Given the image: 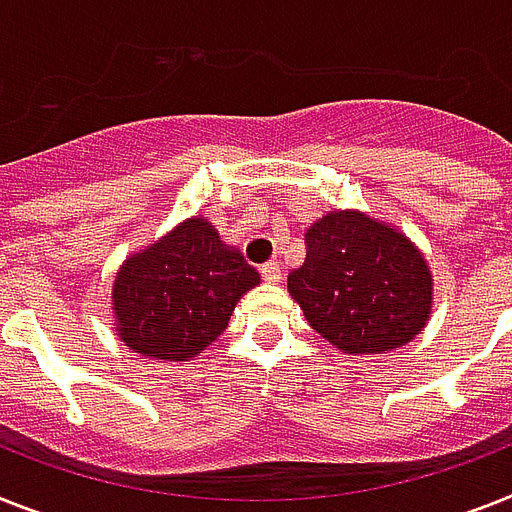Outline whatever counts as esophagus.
<instances>
[{
    "label": "esophagus",
    "instance_id": "34e87169",
    "mask_svg": "<svg viewBox=\"0 0 512 512\" xmlns=\"http://www.w3.org/2000/svg\"><path fill=\"white\" fill-rule=\"evenodd\" d=\"M261 277H264L266 282H280V277H282L280 261H266V264L261 266Z\"/></svg>",
    "mask_w": 512,
    "mask_h": 512
}]
</instances>
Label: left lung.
<instances>
[{"mask_svg":"<svg viewBox=\"0 0 512 512\" xmlns=\"http://www.w3.org/2000/svg\"><path fill=\"white\" fill-rule=\"evenodd\" d=\"M287 290L324 340L356 356L413 340L432 308V274L418 248L358 211L308 227L306 261Z\"/></svg>","mask_w":512,"mask_h":512,"instance_id":"left-lung-1","label":"left lung"}]
</instances>
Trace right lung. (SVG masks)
I'll use <instances>...</instances> for the list:
<instances>
[{
  "label": "right lung",
  "instance_id": "obj_1",
  "mask_svg": "<svg viewBox=\"0 0 512 512\" xmlns=\"http://www.w3.org/2000/svg\"><path fill=\"white\" fill-rule=\"evenodd\" d=\"M253 285L259 272L206 219H188L125 261L112 293L117 329L135 353L188 361L225 332L235 303Z\"/></svg>",
  "mask_w": 512,
  "mask_h": 512
}]
</instances>
